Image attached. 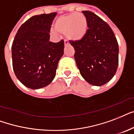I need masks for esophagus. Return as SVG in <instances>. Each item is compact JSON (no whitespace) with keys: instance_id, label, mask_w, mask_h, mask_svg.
Returning <instances> with one entry per match:
<instances>
[{"instance_id":"esophagus-1","label":"esophagus","mask_w":134,"mask_h":134,"mask_svg":"<svg viewBox=\"0 0 134 134\" xmlns=\"http://www.w3.org/2000/svg\"><path fill=\"white\" fill-rule=\"evenodd\" d=\"M64 44H65V46H66V45H68V41H67V40H64Z\"/></svg>"}]
</instances>
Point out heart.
<instances>
[{
    "instance_id": "obj_1",
    "label": "heart",
    "mask_w": 134,
    "mask_h": 134,
    "mask_svg": "<svg viewBox=\"0 0 134 134\" xmlns=\"http://www.w3.org/2000/svg\"><path fill=\"white\" fill-rule=\"evenodd\" d=\"M88 31V22L85 14L77 12L64 14L59 16L54 23V35L65 34L66 38L72 41L81 40Z\"/></svg>"
}]
</instances>
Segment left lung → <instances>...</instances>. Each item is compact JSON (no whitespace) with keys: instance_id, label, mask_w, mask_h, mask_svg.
<instances>
[{"instance_id":"1","label":"left lung","mask_w":134,"mask_h":134,"mask_svg":"<svg viewBox=\"0 0 134 134\" xmlns=\"http://www.w3.org/2000/svg\"><path fill=\"white\" fill-rule=\"evenodd\" d=\"M89 29L81 40L70 41L75 49L74 57L80 74L94 86H101L111 80L118 66L119 47L110 26L96 14L82 11Z\"/></svg>"}]
</instances>
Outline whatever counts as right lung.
<instances>
[{
  "instance_id": "obj_1",
  "label": "right lung",
  "mask_w": 134,
  "mask_h": 134,
  "mask_svg": "<svg viewBox=\"0 0 134 134\" xmlns=\"http://www.w3.org/2000/svg\"><path fill=\"white\" fill-rule=\"evenodd\" d=\"M56 12L35 15L19 29L12 45L13 70L26 87H44L55 77L58 63L64 54V42L49 41Z\"/></svg>"
}]
</instances>
